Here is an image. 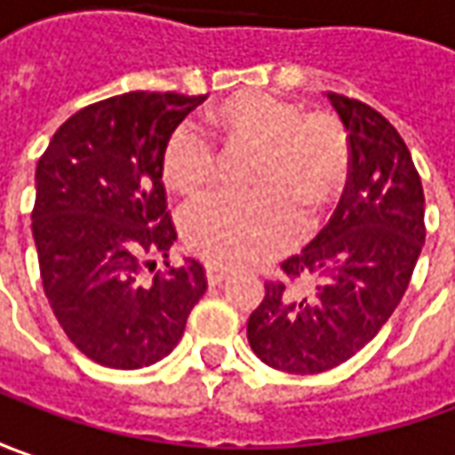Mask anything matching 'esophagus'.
I'll use <instances>...</instances> for the list:
<instances>
[{
  "label": "esophagus",
  "instance_id": "obj_1",
  "mask_svg": "<svg viewBox=\"0 0 455 455\" xmlns=\"http://www.w3.org/2000/svg\"><path fill=\"white\" fill-rule=\"evenodd\" d=\"M228 275H231V269H227V267H219V264H209V267H206V279H209L212 284H221Z\"/></svg>",
  "mask_w": 455,
  "mask_h": 455
}]
</instances>
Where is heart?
Segmentation results:
<instances>
[{
  "label": "heart",
  "mask_w": 455,
  "mask_h": 455,
  "mask_svg": "<svg viewBox=\"0 0 455 455\" xmlns=\"http://www.w3.org/2000/svg\"><path fill=\"white\" fill-rule=\"evenodd\" d=\"M209 123L228 146H257L254 191H213L183 213L188 243L213 264H257L284 251L302 231L305 210L324 212L347 186L350 143L339 120L305 113L267 92L219 102ZM164 180L179 194H198L216 176V146L196 125H180L161 158Z\"/></svg>",
  "instance_id": "heart-1"
}]
</instances>
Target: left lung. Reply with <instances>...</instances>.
Segmentation results:
<instances>
[{
    "instance_id": "8db88e82",
    "label": "left lung",
    "mask_w": 455,
    "mask_h": 455,
    "mask_svg": "<svg viewBox=\"0 0 455 455\" xmlns=\"http://www.w3.org/2000/svg\"><path fill=\"white\" fill-rule=\"evenodd\" d=\"M350 138V179L335 216L284 275L309 276L294 299L264 284L246 337L269 368L312 375L360 353L400 305L426 243V198L411 150L387 120L360 100L324 95Z\"/></svg>"
}]
</instances>
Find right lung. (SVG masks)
Wrapping results in <instances>:
<instances>
[{
	"label": "right lung",
	"instance_id": "1",
	"mask_svg": "<svg viewBox=\"0 0 455 455\" xmlns=\"http://www.w3.org/2000/svg\"><path fill=\"white\" fill-rule=\"evenodd\" d=\"M206 95L125 92L60 125L35 173L32 236L44 294L72 345L105 368H148L171 353L206 291L196 259L143 282L146 257L176 242L164 148Z\"/></svg>",
	"mask_w": 455,
	"mask_h": 455
}]
</instances>
